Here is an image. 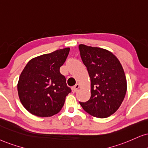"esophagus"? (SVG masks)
<instances>
[{
    "label": "esophagus",
    "mask_w": 148,
    "mask_h": 148,
    "mask_svg": "<svg viewBox=\"0 0 148 148\" xmlns=\"http://www.w3.org/2000/svg\"><path fill=\"white\" fill-rule=\"evenodd\" d=\"M79 87H80V85H78V84H76V85L73 86L72 87V91H74V92H75V91H77V89H79Z\"/></svg>",
    "instance_id": "1"
}]
</instances>
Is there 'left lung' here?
Returning <instances> with one entry per match:
<instances>
[{
    "instance_id": "1",
    "label": "left lung",
    "mask_w": 148,
    "mask_h": 148,
    "mask_svg": "<svg viewBox=\"0 0 148 148\" xmlns=\"http://www.w3.org/2000/svg\"><path fill=\"white\" fill-rule=\"evenodd\" d=\"M79 50L91 80L90 99L80 104L93 117H109L117 111L126 96L127 81L122 65L104 48L80 44Z\"/></svg>"
}]
</instances>
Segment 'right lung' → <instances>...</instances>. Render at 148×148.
<instances>
[{"label": "right lung", "instance_id": "1", "mask_svg": "<svg viewBox=\"0 0 148 148\" xmlns=\"http://www.w3.org/2000/svg\"><path fill=\"white\" fill-rule=\"evenodd\" d=\"M69 52L65 48L38 56L24 67L17 86L20 102L30 113L47 117L61 110L71 89L59 69Z\"/></svg>", "mask_w": 148, "mask_h": 148}]
</instances>
